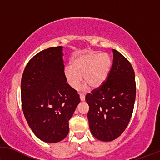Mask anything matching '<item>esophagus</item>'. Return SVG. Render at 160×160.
<instances>
[{
	"label": "esophagus",
	"mask_w": 160,
	"mask_h": 160,
	"mask_svg": "<svg viewBox=\"0 0 160 160\" xmlns=\"http://www.w3.org/2000/svg\"><path fill=\"white\" fill-rule=\"evenodd\" d=\"M80 100L83 102V101H85V95L82 93H80Z\"/></svg>",
	"instance_id": "obj_1"
}]
</instances>
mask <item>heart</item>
<instances>
[{
    "instance_id": "1",
    "label": "heart",
    "mask_w": 160,
    "mask_h": 160,
    "mask_svg": "<svg viewBox=\"0 0 160 160\" xmlns=\"http://www.w3.org/2000/svg\"><path fill=\"white\" fill-rule=\"evenodd\" d=\"M70 65L65 67L64 76L67 82L73 88H77L83 80L91 88L102 86L107 80L112 65L111 58L107 53H87L75 56Z\"/></svg>"
}]
</instances>
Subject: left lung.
<instances>
[{
	"label": "left lung",
	"instance_id": "left-lung-1",
	"mask_svg": "<svg viewBox=\"0 0 160 160\" xmlns=\"http://www.w3.org/2000/svg\"><path fill=\"white\" fill-rule=\"evenodd\" d=\"M107 80L85 96L89 105L88 119L93 136L111 141L124 132L132 117L136 99L135 72L131 64L118 51Z\"/></svg>",
	"mask_w": 160,
	"mask_h": 160
}]
</instances>
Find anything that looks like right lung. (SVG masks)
I'll use <instances>...</instances> for the list:
<instances>
[{
    "label": "right lung",
    "instance_id": "add662e5",
    "mask_svg": "<svg viewBox=\"0 0 160 160\" xmlns=\"http://www.w3.org/2000/svg\"><path fill=\"white\" fill-rule=\"evenodd\" d=\"M62 46L40 51L29 61L21 81L22 107L35 135L57 143L69 132V120L80 102L64 76Z\"/></svg>",
    "mask_w": 160,
    "mask_h": 160
}]
</instances>
